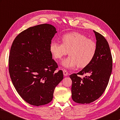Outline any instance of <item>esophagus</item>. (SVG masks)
<instances>
[{
	"mask_svg": "<svg viewBox=\"0 0 120 120\" xmlns=\"http://www.w3.org/2000/svg\"><path fill=\"white\" fill-rule=\"evenodd\" d=\"M63 73L64 76H66L68 75V72L67 71L65 70V69H64V70L63 71Z\"/></svg>",
	"mask_w": 120,
	"mask_h": 120,
	"instance_id": "esophagus-1",
	"label": "esophagus"
}]
</instances>
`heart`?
Here are the masks:
<instances>
[{
  "instance_id": "obj_1",
  "label": "heart",
  "mask_w": 120,
  "mask_h": 120,
  "mask_svg": "<svg viewBox=\"0 0 120 120\" xmlns=\"http://www.w3.org/2000/svg\"><path fill=\"white\" fill-rule=\"evenodd\" d=\"M97 49L95 42L77 32L64 35L62 43L54 41L49 45L50 52L56 59H61L68 52L69 56L62 62L66 68H74L77 65L79 68H85L93 60Z\"/></svg>"
}]
</instances>
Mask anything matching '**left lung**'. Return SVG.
<instances>
[{"mask_svg": "<svg viewBox=\"0 0 120 120\" xmlns=\"http://www.w3.org/2000/svg\"><path fill=\"white\" fill-rule=\"evenodd\" d=\"M97 46L95 57L90 64L69 77L72 80L71 97L75 102L88 104L99 98L106 88L112 71V58L106 39L94 30ZM88 74L83 79L77 76Z\"/></svg>", "mask_w": 120, "mask_h": 120, "instance_id": "8db88e82", "label": "left lung"}]
</instances>
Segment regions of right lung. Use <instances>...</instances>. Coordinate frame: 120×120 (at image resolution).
Masks as SVG:
<instances>
[{
  "instance_id": "obj_1",
  "label": "right lung",
  "mask_w": 120,
  "mask_h": 120,
  "mask_svg": "<svg viewBox=\"0 0 120 120\" xmlns=\"http://www.w3.org/2000/svg\"><path fill=\"white\" fill-rule=\"evenodd\" d=\"M56 33L49 24L30 27L17 36L11 46V79L18 94L30 105L48 104L53 98L55 87L63 79L62 71L55 72L58 66L49 51Z\"/></svg>"
}]
</instances>
